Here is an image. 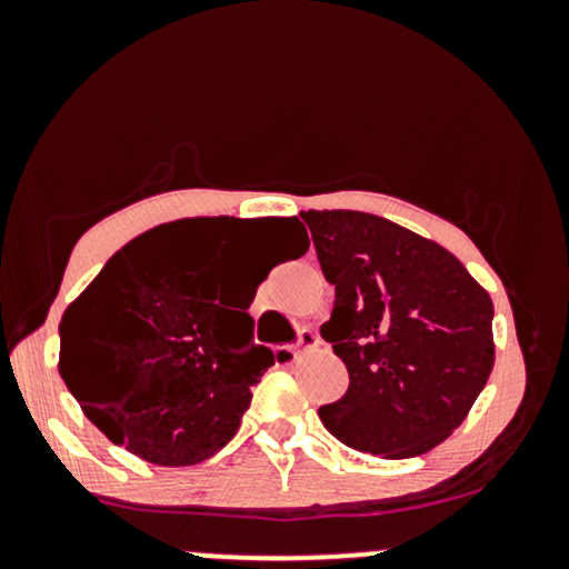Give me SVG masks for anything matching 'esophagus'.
<instances>
[{
  "instance_id": "esophagus-1",
  "label": "esophagus",
  "mask_w": 569,
  "mask_h": 569,
  "mask_svg": "<svg viewBox=\"0 0 569 569\" xmlns=\"http://www.w3.org/2000/svg\"><path fill=\"white\" fill-rule=\"evenodd\" d=\"M321 345V337H318L316 329H302L297 335V342H293V352H307L316 350Z\"/></svg>"
}]
</instances>
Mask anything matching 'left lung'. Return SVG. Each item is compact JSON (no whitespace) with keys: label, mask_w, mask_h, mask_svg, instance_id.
Instances as JSON below:
<instances>
[{"label":"left lung","mask_w":569,"mask_h":569,"mask_svg":"<svg viewBox=\"0 0 569 569\" xmlns=\"http://www.w3.org/2000/svg\"><path fill=\"white\" fill-rule=\"evenodd\" d=\"M335 310L321 337L348 393L318 409L331 436L390 460L466 420L495 363L489 293L447 248L361 211H302Z\"/></svg>","instance_id":"left-lung-1"}]
</instances>
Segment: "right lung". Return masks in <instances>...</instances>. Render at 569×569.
<instances>
[{"label": "right lung", "mask_w": 569, "mask_h": 569, "mask_svg": "<svg viewBox=\"0 0 569 569\" xmlns=\"http://www.w3.org/2000/svg\"><path fill=\"white\" fill-rule=\"evenodd\" d=\"M243 219H181L122 246L61 318V371L90 422L154 466H194L238 433L251 388L276 356L253 345L267 278L238 280V310L219 278L243 248ZM291 259L307 251L297 217L270 219Z\"/></svg>", "instance_id": "right-lung-1"}]
</instances>
